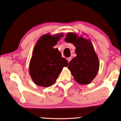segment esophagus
Instances as JSON below:
<instances>
[{"label":"esophagus","instance_id":"esophagus-1","mask_svg":"<svg viewBox=\"0 0 121 121\" xmlns=\"http://www.w3.org/2000/svg\"><path fill=\"white\" fill-rule=\"evenodd\" d=\"M67 59L68 62H69H69H70V60H71V57H69V58H67Z\"/></svg>","mask_w":121,"mask_h":121}]
</instances>
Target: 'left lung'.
<instances>
[{"label": "left lung", "mask_w": 121, "mask_h": 121, "mask_svg": "<svg viewBox=\"0 0 121 121\" xmlns=\"http://www.w3.org/2000/svg\"><path fill=\"white\" fill-rule=\"evenodd\" d=\"M65 40L76 47L77 56L68 66L74 79L81 85L90 83L97 76L99 68L98 58L90 39L74 32H68Z\"/></svg>", "instance_id": "left-lung-1"}]
</instances>
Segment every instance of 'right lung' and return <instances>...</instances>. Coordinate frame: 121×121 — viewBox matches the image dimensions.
<instances>
[{
    "label": "right lung",
    "instance_id": "right-lung-1",
    "mask_svg": "<svg viewBox=\"0 0 121 121\" xmlns=\"http://www.w3.org/2000/svg\"><path fill=\"white\" fill-rule=\"evenodd\" d=\"M62 33L43 35L38 39L32 52L29 65V73L33 82L42 87H50L55 83L64 67L69 65L61 56L58 48H54Z\"/></svg>",
    "mask_w": 121,
    "mask_h": 121
}]
</instances>
